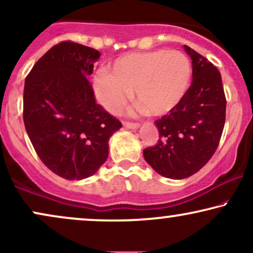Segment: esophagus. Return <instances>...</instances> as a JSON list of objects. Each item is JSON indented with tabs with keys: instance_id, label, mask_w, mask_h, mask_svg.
<instances>
[{
	"instance_id": "1",
	"label": "esophagus",
	"mask_w": 253,
	"mask_h": 253,
	"mask_svg": "<svg viewBox=\"0 0 253 253\" xmlns=\"http://www.w3.org/2000/svg\"><path fill=\"white\" fill-rule=\"evenodd\" d=\"M123 125L126 127V128H132V129H135L140 126L139 123H132V121H126V120L123 121Z\"/></svg>"
}]
</instances>
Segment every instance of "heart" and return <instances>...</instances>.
<instances>
[{"label": "heart", "mask_w": 253, "mask_h": 253, "mask_svg": "<svg viewBox=\"0 0 253 253\" xmlns=\"http://www.w3.org/2000/svg\"><path fill=\"white\" fill-rule=\"evenodd\" d=\"M189 59L180 51L153 50L119 57L110 72L94 79L97 99L111 113H119L132 97L142 110L160 117L176 108L190 86Z\"/></svg>", "instance_id": "1"}]
</instances>
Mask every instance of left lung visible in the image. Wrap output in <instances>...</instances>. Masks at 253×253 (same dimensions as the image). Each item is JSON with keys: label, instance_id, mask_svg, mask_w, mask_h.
Listing matches in <instances>:
<instances>
[{"label": "left lung", "instance_id": "obj_1", "mask_svg": "<svg viewBox=\"0 0 253 253\" xmlns=\"http://www.w3.org/2000/svg\"><path fill=\"white\" fill-rule=\"evenodd\" d=\"M193 60V83L176 108L155 121L158 143L143 150L156 172L174 180L189 177L208 164L225 124L226 99L212 63L184 45Z\"/></svg>", "mask_w": 253, "mask_h": 253}]
</instances>
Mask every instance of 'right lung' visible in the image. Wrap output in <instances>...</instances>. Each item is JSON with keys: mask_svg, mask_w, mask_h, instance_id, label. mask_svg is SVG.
I'll use <instances>...</instances> for the list:
<instances>
[{"mask_svg": "<svg viewBox=\"0 0 253 253\" xmlns=\"http://www.w3.org/2000/svg\"><path fill=\"white\" fill-rule=\"evenodd\" d=\"M100 52L71 41L53 45L25 78V130L44 165L66 180H83L108 156V140L123 127L95 103L88 77Z\"/></svg>", "mask_w": 253, "mask_h": 253, "instance_id": "add662e5", "label": "right lung"}]
</instances>
